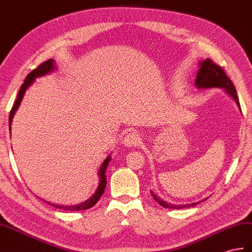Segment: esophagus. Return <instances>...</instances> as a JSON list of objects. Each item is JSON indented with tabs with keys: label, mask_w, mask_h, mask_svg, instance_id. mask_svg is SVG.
Returning a JSON list of instances; mask_svg holds the SVG:
<instances>
[{
	"label": "esophagus",
	"mask_w": 252,
	"mask_h": 252,
	"mask_svg": "<svg viewBox=\"0 0 252 252\" xmlns=\"http://www.w3.org/2000/svg\"><path fill=\"white\" fill-rule=\"evenodd\" d=\"M139 136L136 132H130L124 138V144L126 147H135L139 143Z\"/></svg>",
	"instance_id": "34e87169"
}]
</instances>
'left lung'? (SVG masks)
<instances>
[{"mask_svg":"<svg viewBox=\"0 0 252 252\" xmlns=\"http://www.w3.org/2000/svg\"><path fill=\"white\" fill-rule=\"evenodd\" d=\"M195 86L198 88V89L222 88V89L225 90L227 94H230L234 98V101L236 102L237 106L241 108L235 87H234L232 80L227 77L223 68H222L220 65H218V64H216L213 60L208 59V58L205 61L200 63V68H198L196 79H195ZM151 195H153V197L155 198V201H157L161 206L165 208L181 209V208L194 206L196 204H198V202H196L192 204H185V205H173V204H168L163 201L159 196H157L153 191H151Z\"/></svg>","mask_w":252,"mask_h":252,"instance_id":"8db88e82","label":"left lung"}]
</instances>
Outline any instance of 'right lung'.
I'll list each match as a JSON object with an SVG mask.
<instances>
[{"instance_id": "1", "label": "right lung", "mask_w": 252, "mask_h": 252, "mask_svg": "<svg viewBox=\"0 0 252 252\" xmlns=\"http://www.w3.org/2000/svg\"><path fill=\"white\" fill-rule=\"evenodd\" d=\"M55 68H56V66H55L54 60L49 59L48 61L43 62L37 68L33 69V71L27 76L26 79H25V83L22 84V86L20 88L19 93H18V96H17V99H16V102L14 104V106H13V108H11V110H10V114H9V130H10L11 121H13V118H14V115L17 112V109H18L19 106H20V103L22 101L23 95H25L26 90L34 83L35 78L42 77V76H44V75L54 71ZM110 160H112V159H110V156H108L106 159L103 161L102 165H101V167H99V171H98L99 183H98L97 188H96L95 192L93 193V195L90 198H88L87 201L83 202L81 204H78V205H74V206L58 205V204H51L50 202H47V203L50 204V205L54 206V207L61 208L63 210H71V212H77V210H86L88 208H91V207L94 206L95 204H96V202L99 200V197L102 196V194L104 193V190H105V187H106L107 180H106V175H105V173H106V168H107V165H108V163H109Z\"/></svg>"}]
</instances>
